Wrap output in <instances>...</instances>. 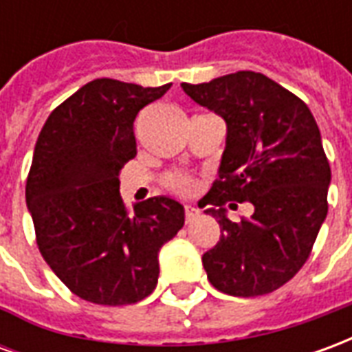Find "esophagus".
<instances>
[{"label": "esophagus", "instance_id": "34e87169", "mask_svg": "<svg viewBox=\"0 0 352 352\" xmlns=\"http://www.w3.org/2000/svg\"><path fill=\"white\" fill-rule=\"evenodd\" d=\"M199 217V211L196 209V207H184V221H186V224H190V222H194L196 219Z\"/></svg>", "mask_w": 352, "mask_h": 352}]
</instances>
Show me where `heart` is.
Segmentation results:
<instances>
[{"mask_svg":"<svg viewBox=\"0 0 352 352\" xmlns=\"http://www.w3.org/2000/svg\"><path fill=\"white\" fill-rule=\"evenodd\" d=\"M162 184H164V188L169 192H173L177 196H192L196 188H198V183H196V179L188 173H184V171H169L164 175L162 179Z\"/></svg>","mask_w":352,"mask_h":352,"instance_id":"b5f03b06","label":"heart"}]
</instances>
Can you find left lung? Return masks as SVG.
<instances>
[{
  "label": "left lung",
  "mask_w": 352,
  "mask_h": 352,
  "mask_svg": "<svg viewBox=\"0 0 352 352\" xmlns=\"http://www.w3.org/2000/svg\"><path fill=\"white\" fill-rule=\"evenodd\" d=\"M228 126L219 179L204 198L221 239L201 256L207 279L224 294L254 298L280 288L309 258L328 213L330 164L309 107L262 73L237 72L181 85ZM255 206L230 221L223 207Z\"/></svg>",
  "instance_id": "1"
}]
</instances>
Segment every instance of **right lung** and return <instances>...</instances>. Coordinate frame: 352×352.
I'll use <instances>...</instances> for the list:
<instances>
[{"instance_id":"add662e5","label":"right lung","mask_w":352,"mask_h":352,"mask_svg":"<svg viewBox=\"0 0 352 352\" xmlns=\"http://www.w3.org/2000/svg\"><path fill=\"white\" fill-rule=\"evenodd\" d=\"M169 85L94 79L62 101L37 138L26 181L35 241L65 287L98 305L141 302L158 283V252L184 224L175 199L130 211L118 171L138 154L133 120Z\"/></svg>"}]
</instances>
